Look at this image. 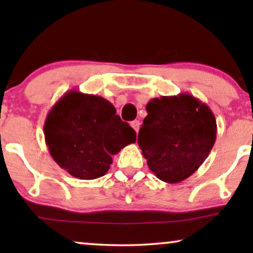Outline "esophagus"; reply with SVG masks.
Masks as SVG:
<instances>
[{
    "label": "esophagus",
    "instance_id": "obj_1",
    "mask_svg": "<svg viewBox=\"0 0 253 253\" xmlns=\"http://www.w3.org/2000/svg\"><path fill=\"white\" fill-rule=\"evenodd\" d=\"M131 126L133 127L136 132H138V131H139V127H140V122L138 120H134V121H132V122H131Z\"/></svg>",
    "mask_w": 253,
    "mask_h": 253
}]
</instances>
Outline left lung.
<instances>
[{
    "mask_svg": "<svg viewBox=\"0 0 253 253\" xmlns=\"http://www.w3.org/2000/svg\"><path fill=\"white\" fill-rule=\"evenodd\" d=\"M146 110L138 144L148 168L164 182L184 181L213 148L215 116L206 103L188 93L152 99Z\"/></svg>",
    "mask_w": 253,
    "mask_h": 253,
    "instance_id": "1",
    "label": "left lung"
}]
</instances>
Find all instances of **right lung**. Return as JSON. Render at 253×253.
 <instances>
[{
	"label": "right lung",
	"mask_w": 253,
	"mask_h": 253,
	"mask_svg": "<svg viewBox=\"0 0 253 253\" xmlns=\"http://www.w3.org/2000/svg\"><path fill=\"white\" fill-rule=\"evenodd\" d=\"M51 158L81 179L101 177L112 155L136 141V132L123 122L108 100L76 89L65 93L49 110L43 126Z\"/></svg>",
	"instance_id": "1"
}]
</instances>
